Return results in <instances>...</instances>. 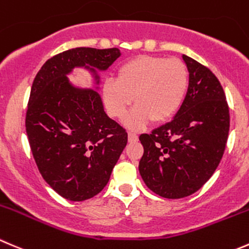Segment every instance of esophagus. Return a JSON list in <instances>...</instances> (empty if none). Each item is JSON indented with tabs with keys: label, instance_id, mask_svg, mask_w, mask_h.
<instances>
[{
	"label": "esophagus",
	"instance_id": "1",
	"mask_svg": "<svg viewBox=\"0 0 249 249\" xmlns=\"http://www.w3.org/2000/svg\"><path fill=\"white\" fill-rule=\"evenodd\" d=\"M127 137H129L130 142H135V141H137V140H139V136H137L135 132H129V134H127Z\"/></svg>",
	"mask_w": 249,
	"mask_h": 249
}]
</instances>
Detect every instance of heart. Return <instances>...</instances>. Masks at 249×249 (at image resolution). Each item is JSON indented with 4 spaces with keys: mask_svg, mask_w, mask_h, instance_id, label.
Segmentation results:
<instances>
[{
    "mask_svg": "<svg viewBox=\"0 0 249 249\" xmlns=\"http://www.w3.org/2000/svg\"><path fill=\"white\" fill-rule=\"evenodd\" d=\"M189 88V73L181 60L156 55H137L118 68L117 80L106 79L102 98L108 114L115 119L125 117L130 129L139 130L152 120L163 123L180 109Z\"/></svg>",
    "mask_w": 249,
    "mask_h": 249,
    "instance_id": "heart-1",
    "label": "heart"
}]
</instances>
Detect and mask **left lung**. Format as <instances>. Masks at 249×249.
I'll use <instances>...</instances> for the list:
<instances>
[{
	"label": "left lung",
	"mask_w": 249,
	"mask_h": 249,
	"mask_svg": "<svg viewBox=\"0 0 249 249\" xmlns=\"http://www.w3.org/2000/svg\"><path fill=\"white\" fill-rule=\"evenodd\" d=\"M187 93L173 119L140 136L143 156L139 164L146 186L169 199L198 191L218 168L229 136L230 115L216 76L189 55Z\"/></svg>",
	"instance_id": "left-lung-1"
}]
</instances>
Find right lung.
<instances>
[{
    "label": "right lung",
    "instance_id": "right-lung-1",
    "mask_svg": "<svg viewBox=\"0 0 249 249\" xmlns=\"http://www.w3.org/2000/svg\"><path fill=\"white\" fill-rule=\"evenodd\" d=\"M122 55L118 48L78 47L48 59L34 79L26 110L29 144L43 180L63 198L81 202L108 183L127 132L105 112L101 78ZM85 69L94 89L69 80Z\"/></svg>",
    "mask_w": 249,
    "mask_h": 249
}]
</instances>
